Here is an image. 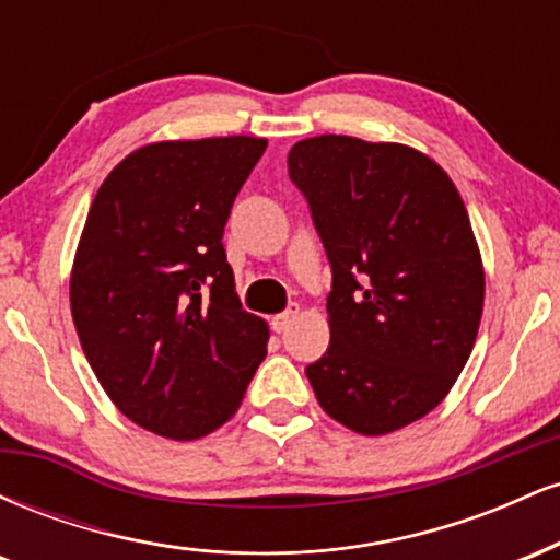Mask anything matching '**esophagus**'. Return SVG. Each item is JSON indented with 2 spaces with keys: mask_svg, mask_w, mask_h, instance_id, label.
<instances>
[{
  "mask_svg": "<svg viewBox=\"0 0 560 560\" xmlns=\"http://www.w3.org/2000/svg\"><path fill=\"white\" fill-rule=\"evenodd\" d=\"M300 316V305H289L284 313H279V316H273L271 318V326H273V331H287L289 329V324H292L294 318Z\"/></svg>",
  "mask_w": 560,
  "mask_h": 560,
  "instance_id": "1",
  "label": "esophagus"
}]
</instances>
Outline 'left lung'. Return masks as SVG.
Listing matches in <instances>:
<instances>
[{"label":"left lung","instance_id":"8db88e82","mask_svg":"<svg viewBox=\"0 0 560 560\" xmlns=\"http://www.w3.org/2000/svg\"><path fill=\"white\" fill-rule=\"evenodd\" d=\"M331 262L329 350L305 369L318 405L363 436L445 400L477 342L485 266L466 205L432 158L342 133L289 150Z\"/></svg>","mask_w":560,"mask_h":560}]
</instances>
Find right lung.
I'll list each match as a JSON object with an SVG mask.
<instances>
[{
	"instance_id": "right-lung-1",
	"label": "right lung",
	"mask_w": 560,
	"mask_h": 560,
	"mask_svg": "<svg viewBox=\"0 0 560 560\" xmlns=\"http://www.w3.org/2000/svg\"><path fill=\"white\" fill-rule=\"evenodd\" d=\"M268 141H152L96 191L70 271L83 355L115 408L171 440L240 410L268 324L242 311L223 249L231 205Z\"/></svg>"
}]
</instances>
